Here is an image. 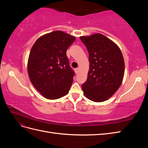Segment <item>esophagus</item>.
<instances>
[{"label":"esophagus","mask_w":148,"mask_h":148,"mask_svg":"<svg viewBox=\"0 0 148 148\" xmlns=\"http://www.w3.org/2000/svg\"><path fill=\"white\" fill-rule=\"evenodd\" d=\"M75 73H76L78 74V71H79V69H78V68L75 69Z\"/></svg>","instance_id":"34e87169"}]
</instances>
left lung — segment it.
Returning <instances> with one entry per match:
<instances>
[{
	"label": "left lung",
	"mask_w": 148,
	"mask_h": 148,
	"mask_svg": "<svg viewBox=\"0 0 148 148\" xmlns=\"http://www.w3.org/2000/svg\"><path fill=\"white\" fill-rule=\"evenodd\" d=\"M80 39L89 53L88 78L82 86L84 95L94 102L105 101L122 84L125 72L122 53L117 44L100 33Z\"/></svg>",
	"instance_id": "8db88e82"
}]
</instances>
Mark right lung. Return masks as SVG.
I'll list each match as a JSON object with an SVG mask.
<instances>
[{
	"label": "right lung",
	"mask_w": 148,
	"mask_h": 148,
	"mask_svg": "<svg viewBox=\"0 0 148 148\" xmlns=\"http://www.w3.org/2000/svg\"><path fill=\"white\" fill-rule=\"evenodd\" d=\"M75 41L73 36L55 31L39 37L31 49L29 78L46 99H59L69 91L75 73L69 65L66 51Z\"/></svg>",
	"instance_id": "right-lung-1"
}]
</instances>
